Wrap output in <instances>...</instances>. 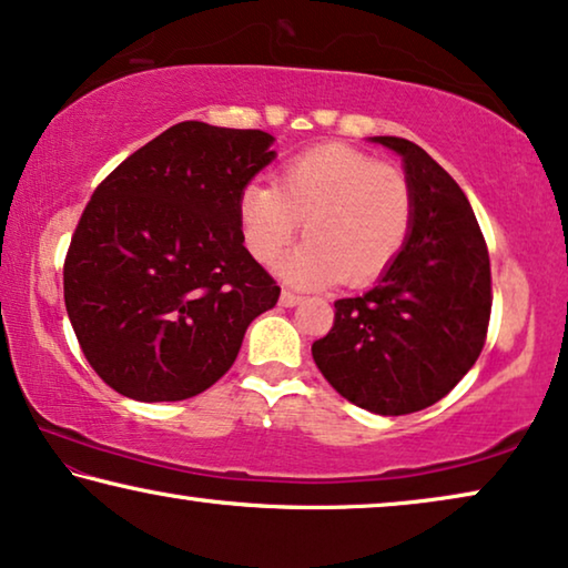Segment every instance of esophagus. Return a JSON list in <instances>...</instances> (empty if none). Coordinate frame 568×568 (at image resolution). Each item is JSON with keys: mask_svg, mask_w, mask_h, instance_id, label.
Masks as SVG:
<instances>
[{"mask_svg": "<svg viewBox=\"0 0 568 568\" xmlns=\"http://www.w3.org/2000/svg\"><path fill=\"white\" fill-rule=\"evenodd\" d=\"M303 298L301 295H295L293 291H283L281 293V306H285V308H293V306H298Z\"/></svg>", "mask_w": 568, "mask_h": 568, "instance_id": "esophagus-1", "label": "esophagus"}]
</instances>
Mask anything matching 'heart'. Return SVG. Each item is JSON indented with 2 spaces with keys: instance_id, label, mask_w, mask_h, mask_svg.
<instances>
[{
  "instance_id": "b5f03b06",
  "label": "heart",
  "mask_w": 568,
  "mask_h": 568,
  "mask_svg": "<svg viewBox=\"0 0 568 568\" xmlns=\"http://www.w3.org/2000/svg\"><path fill=\"white\" fill-rule=\"evenodd\" d=\"M236 215L250 254L262 265L303 242L281 273L303 287L342 281L367 285L402 257L414 226V190L398 166L342 143L301 151L277 170L275 187L246 182Z\"/></svg>"
}]
</instances>
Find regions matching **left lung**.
<instances>
[{"label":"left lung","instance_id":"obj_1","mask_svg":"<svg viewBox=\"0 0 568 568\" xmlns=\"http://www.w3.org/2000/svg\"><path fill=\"white\" fill-rule=\"evenodd\" d=\"M414 190L402 257L371 291L334 301V326L311 355L332 388L361 409L398 417L450 394L481 355L491 314L489 250L468 197L425 149L396 135Z\"/></svg>","mask_w":568,"mask_h":568}]
</instances>
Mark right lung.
Returning a JSON list of instances; mask_svg holds the SVG:
<instances>
[{"label":"right lung","instance_id":"right-lung-1","mask_svg":"<svg viewBox=\"0 0 568 568\" xmlns=\"http://www.w3.org/2000/svg\"><path fill=\"white\" fill-rule=\"evenodd\" d=\"M273 135L166 128L100 182L71 236L63 301L94 373L135 402L203 394L281 287L246 252L236 197Z\"/></svg>","mask_w":568,"mask_h":568}]
</instances>
